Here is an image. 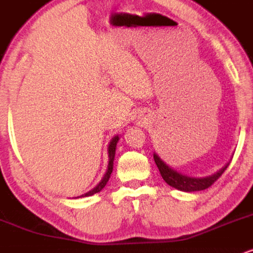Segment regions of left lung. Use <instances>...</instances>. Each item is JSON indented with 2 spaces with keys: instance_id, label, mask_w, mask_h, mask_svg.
<instances>
[{
  "instance_id": "left-lung-1",
  "label": "left lung",
  "mask_w": 253,
  "mask_h": 253,
  "mask_svg": "<svg viewBox=\"0 0 253 253\" xmlns=\"http://www.w3.org/2000/svg\"><path fill=\"white\" fill-rule=\"evenodd\" d=\"M153 159H155V163L158 167L159 172H161L162 177L170 187L175 188L177 190L185 191V193H193V191H200L205 190L207 188H210L214 182L222 175L223 171L227 169V167L231 162H228L225 167H222L219 171H216L215 173L211 176L206 177H190L187 175H183V173L178 172L172 168H170L163 159L161 158L157 153H153Z\"/></svg>"
}]
</instances>
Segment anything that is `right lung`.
I'll use <instances>...</instances> for the list:
<instances>
[{
	"label": "right lung",
	"mask_w": 253,
	"mask_h": 253,
	"mask_svg": "<svg viewBox=\"0 0 253 253\" xmlns=\"http://www.w3.org/2000/svg\"><path fill=\"white\" fill-rule=\"evenodd\" d=\"M119 135H115L114 138L110 140V143L108 145V167H107V170H106V173H104V176L102 177V179H101L100 183L96 185L95 188H92L91 190H89L88 193L83 194V195L81 196H77L78 199L80 197H85V196H91L94 195V194L98 193V191H101L104 188V185L107 184V182H108L110 175H112L113 172V167H114V157H115V150H117V144L119 141Z\"/></svg>",
	"instance_id": "add662e5"
}]
</instances>
